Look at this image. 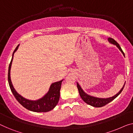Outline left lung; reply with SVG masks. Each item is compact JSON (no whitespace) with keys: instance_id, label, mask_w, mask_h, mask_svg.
<instances>
[{"instance_id":"8db88e82","label":"left lung","mask_w":133,"mask_h":133,"mask_svg":"<svg viewBox=\"0 0 133 133\" xmlns=\"http://www.w3.org/2000/svg\"><path fill=\"white\" fill-rule=\"evenodd\" d=\"M108 40L109 41V42L111 43V44L116 45V46L118 48V49H119L121 52L122 53V54L124 55V56H125V54L123 52V51L122 50L121 48V46H119V45L118 44V42H116L114 39L110 38V37H109ZM125 84V82L124 83V85H123V87H122V88L121 89V90L117 93V94H116L115 96L110 97H109V98H98V97H96L90 96V95L87 94V93L82 90V88H81L80 85H79L78 82H77V87H78L79 93V95H80L81 97L82 98V100H84L87 104L91 105V106H92L93 107H96V108H100V107L104 106L106 104H108L109 103L111 102L112 100H114L115 98L117 97L119 95L121 94V92H122V91L123 90Z\"/></svg>"}]
</instances>
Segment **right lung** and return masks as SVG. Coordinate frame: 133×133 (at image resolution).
<instances>
[{"mask_svg":"<svg viewBox=\"0 0 133 133\" xmlns=\"http://www.w3.org/2000/svg\"><path fill=\"white\" fill-rule=\"evenodd\" d=\"M19 45L16 47L12 54V57L8 69V83L11 88L12 92L17 100L25 109L35 112H46L52 110L57 104L60 99V91L61 89V84L63 79L58 82L52 83L49 87L48 91L42 97L36 100H29L23 97L21 95L18 94L14 87L11 79V68L12 63L14 55L18 48Z\"/></svg>","mask_w":133,"mask_h":133,"instance_id":"obj_1","label":"right lung"}]
</instances>
